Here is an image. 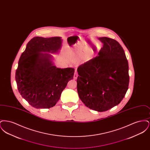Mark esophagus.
<instances>
[{"label":"esophagus","instance_id":"1","mask_svg":"<svg viewBox=\"0 0 150 150\" xmlns=\"http://www.w3.org/2000/svg\"><path fill=\"white\" fill-rule=\"evenodd\" d=\"M78 73H77V72L75 71V72H74V79L76 80V79H77V78H78Z\"/></svg>","mask_w":150,"mask_h":150}]
</instances>
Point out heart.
I'll return each instance as SVG.
<instances>
[{
	"instance_id": "b5f03b06",
	"label": "heart",
	"mask_w": 150,
	"mask_h": 150,
	"mask_svg": "<svg viewBox=\"0 0 150 150\" xmlns=\"http://www.w3.org/2000/svg\"><path fill=\"white\" fill-rule=\"evenodd\" d=\"M86 48V44L85 43H82L80 46V50H83L84 48Z\"/></svg>"
}]
</instances>
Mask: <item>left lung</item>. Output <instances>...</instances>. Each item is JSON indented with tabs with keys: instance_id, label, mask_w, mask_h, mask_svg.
Masks as SVG:
<instances>
[{
	"instance_id": "8db88e82",
	"label": "left lung",
	"mask_w": 150,
	"mask_h": 150,
	"mask_svg": "<svg viewBox=\"0 0 150 150\" xmlns=\"http://www.w3.org/2000/svg\"><path fill=\"white\" fill-rule=\"evenodd\" d=\"M98 56L78 68L77 89L86 107L103 112L120 103L128 89V62L121 45L101 37Z\"/></svg>"
}]
</instances>
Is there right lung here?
Instances as JSON below:
<instances>
[{"mask_svg":"<svg viewBox=\"0 0 150 150\" xmlns=\"http://www.w3.org/2000/svg\"><path fill=\"white\" fill-rule=\"evenodd\" d=\"M62 40L56 36H36L27 44L16 72L17 88L22 97L36 108L56 105L62 92L74 77L73 68H57L49 53H58Z\"/></svg>","mask_w":150,"mask_h":150,"instance_id":"1","label":"right lung"}]
</instances>
